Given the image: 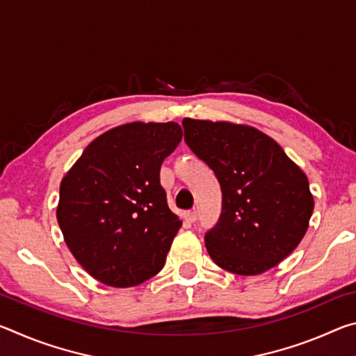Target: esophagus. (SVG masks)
Listing matches in <instances>:
<instances>
[{"label": "esophagus", "instance_id": "obj_1", "mask_svg": "<svg viewBox=\"0 0 356 356\" xmlns=\"http://www.w3.org/2000/svg\"><path fill=\"white\" fill-rule=\"evenodd\" d=\"M185 220L188 222H195L197 220V212L196 210H190V212L185 213Z\"/></svg>", "mask_w": 356, "mask_h": 356}]
</instances>
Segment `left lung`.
Returning a JSON list of instances; mask_svg holds the SVG:
<instances>
[{"mask_svg":"<svg viewBox=\"0 0 356 356\" xmlns=\"http://www.w3.org/2000/svg\"><path fill=\"white\" fill-rule=\"evenodd\" d=\"M182 125L186 146L221 185V215L206 232L210 257L243 276L273 268L308 229L314 197L306 174L254 127L190 118Z\"/></svg>","mask_w":356,"mask_h":356,"instance_id":"left-lung-1","label":"left lung"}]
</instances>
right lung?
Returning <instances> with one entry per match:
<instances>
[{
	"label": "right lung",
	"instance_id": "obj_1",
	"mask_svg": "<svg viewBox=\"0 0 356 356\" xmlns=\"http://www.w3.org/2000/svg\"><path fill=\"white\" fill-rule=\"evenodd\" d=\"M182 140L176 122H130L84 149L59 188L58 225L95 280L131 287L163 268L182 221L166 202L160 166Z\"/></svg>",
	"mask_w": 356,
	"mask_h": 356
}]
</instances>
